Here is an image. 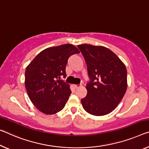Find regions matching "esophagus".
<instances>
[{
  "label": "esophagus",
  "mask_w": 149,
  "mask_h": 149,
  "mask_svg": "<svg viewBox=\"0 0 149 149\" xmlns=\"http://www.w3.org/2000/svg\"><path fill=\"white\" fill-rule=\"evenodd\" d=\"M73 86L74 87V88H79V87H80L81 86V84H77V85H73Z\"/></svg>",
  "instance_id": "obj_1"
}]
</instances>
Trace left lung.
<instances>
[{
    "instance_id": "left-lung-1",
    "label": "left lung",
    "mask_w": 149,
    "mask_h": 149,
    "mask_svg": "<svg viewBox=\"0 0 149 149\" xmlns=\"http://www.w3.org/2000/svg\"><path fill=\"white\" fill-rule=\"evenodd\" d=\"M87 64L89 81L81 102L89 114L101 116L114 110L127 87L125 65L109 49L90 44L77 46Z\"/></svg>"
}]
</instances>
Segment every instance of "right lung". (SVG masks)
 I'll use <instances>...</instances> for the list:
<instances>
[{
  "label": "right lung",
  "mask_w": 149,
  "mask_h": 149,
  "mask_svg": "<svg viewBox=\"0 0 149 149\" xmlns=\"http://www.w3.org/2000/svg\"><path fill=\"white\" fill-rule=\"evenodd\" d=\"M79 51L72 44L45 49L34 58L25 71V87L30 101L41 112L52 115L65 107L72 93L66 77L68 58Z\"/></svg>",
  "instance_id": "obj_1"
}]
</instances>
